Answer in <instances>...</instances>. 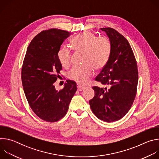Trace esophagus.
<instances>
[{
  "mask_svg": "<svg viewBox=\"0 0 159 159\" xmlns=\"http://www.w3.org/2000/svg\"><path fill=\"white\" fill-rule=\"evenodd\" d=\"M84 89H85L84 86H82L80 84L77 85V89H78V90H79V91H82V90H83Z\"/></svg>",
  "mask_w": 159,
  "mask_h": 159,
  "instance_id": "obj_1",
  "label": "esophagus"
}]
</instances>
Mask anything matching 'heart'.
<instances>
[{"label": "heart", "instance_id": "heart-1", "mask_svg": "<svg viewBox=\"0 0 159 159\" xmlns=\"http://www.w3.org/2000/svg\"><path fill=\"white\" fill-rule=\"evenodd\" d=\"M73 48L84 52V63L76 66L69 73V78L80 84H85L94 73V68L100 70L107 64L111 55V44L108 38L98 37L91 32L85 31L75 36L71 41ZM61 65L69 67L71 63V51L67 47H61L58 53Z\"/></svg>", "mask_w": 159, "mask_h": 159}]
</instances>
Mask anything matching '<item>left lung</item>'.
I'll return each mask as SVG.
<instances>
[{"mask_svg":"<svg viewBox=\"0 0 159 159\" xmlns=\"http://www.w3.org/2000/svg\"><path fill=\"white\" fill-rule=\"evenodd\" d=\"M109 39V59L96 80L109 88L93 87L94 97L89 104L98 118L106 122L122 118L134 100L139 80L137 61L127 39L115 29L101 28Z\"/></svg>","mask_w":159,"mask_h":159,"instance_id":"left-lung-1","label":"left lung"}]
</instances>
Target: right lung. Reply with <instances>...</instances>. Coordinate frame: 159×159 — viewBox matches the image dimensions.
Masks as SVG:
<instances>
[{"mask_svg": "<svg viewBox=\"0 0 159 159\" xmlns=\"http://www.w3.org/2000/svg\"><path fill=\"white\" fill-rule=\"evenodd\" d=\"M70 34L57 29L41 31L31 41L22 64L21 79L28 102L35 114L48 122L57 121L66 115L77 89L70 80L60 90L53 85L62 69L58 51Z\"/></svg>", "mask_w": 159, "mask_h": 159, "instance_id": "1", "label": "right lung"}]
</instances>
